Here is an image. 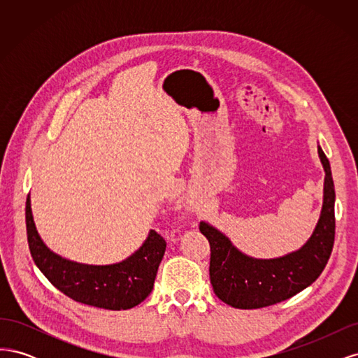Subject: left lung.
I'll list each match as a JSON object with an SVG mask.
<instances>
[{
    "mask_svg": "<svg viewBox=\"0 0 358 358\" xmlns=\"http://www.w3.org/2000/svg\"><path fill=\"white\" fill-rule=\"evenodd\" d=\"M318 154L326 171L322 209L315 230L299 251L270 259L248 257L220 230L200 222V231L210 245V284L227 305L237 309L272 306L296 296L322 273L334 243L336 196L330 162L320 146Z\"/></svg>",
    "mask_w": 358,
    "mask_h": 358,
    "instance_id": "8db88e82",
    "label": "left lung"
}]
</instances>
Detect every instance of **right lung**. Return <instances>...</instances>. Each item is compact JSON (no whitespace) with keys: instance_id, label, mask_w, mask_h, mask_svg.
I'll list each match as a JSON object with an SVG mask.
<instances>
[{"instance_id":"1","label":"right lung","mask_w":358,"mask_h":358,"mask_svg":"<svg viewBox=\"0 0 358 358\" xmlns=\"http://www.w3.org/2000/svg\"><path fill=\"white\" fill-rule=\"evenodd\" d=\"M27 237L32 259L49 282L70 299L109 310L131 309L154 288L155 276L166 252V241L155 230L127 259L109 266H90L70 262L52 252L37 233L31 200L25 208Z\"/></svg>"}]
</instances>
